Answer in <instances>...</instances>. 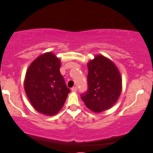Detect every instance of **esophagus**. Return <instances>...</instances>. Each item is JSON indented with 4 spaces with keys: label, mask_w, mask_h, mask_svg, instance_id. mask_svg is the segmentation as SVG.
<instances>
[{
    "label": "esophagus",
    "mask_w": 153,
    "mask_h": 153,
    "mask_svg": "<svg viewBox=\"0 0 153 153\" xmlns=\"http://www.w3.org/2000/svg\"><path fill=\"white\" fill-rule=\"evenodd\" d=\"M71 91H72V92H74V93H75V92L77 91V88L76 86L72 87V88H71Z\"/></svg>",
    "instance_id": "esophagus-1"
}]
</instances>
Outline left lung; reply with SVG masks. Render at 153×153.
Wrapping results in <instances>:
<instances>
[{"instance_id":"obj_1","label":"left lung","mask_w":153,"mask_h":153,"mask_svg":"<svg viewBox=\"0 0 153 153\" xmlns=\"http://www.w3.org/2000/svg\"><path fill=\"white\" fill-rule=\"evenodd\" d=\"M88 90L81 95L85 105L94 113L109 109L118 101L122 91L118 68L103 55L95 56L87 64Z\"/></svg>"}]
</instances>
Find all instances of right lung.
<instances>
[{
    "instance_id": "right-lung-1",
    "label": "right lung",
    "mask_w": 153,
    "mask_h": 153,
    "mask_svg": "<svg viewBox=\"0 0 153 153\" xmlns=\"http://www.w3.org/2000/svg\"><path fill=\"white\" fill-rule=\"evenodd\" d=\"M60 60L52 52L39 56L29 65L24 90L37 111L54 116L61 109L70 93L60 72Z\"/></svg>"
}]
</instances>
